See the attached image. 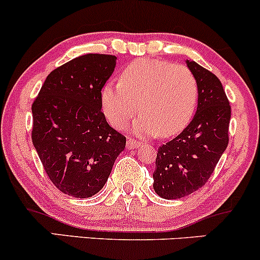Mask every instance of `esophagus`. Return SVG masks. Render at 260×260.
<instances>
[{
  "label": "esophagus",
  "instance_id": "1",
  "mask_svg": "<svg viewBox=\"0 0 260 260\" xmlns=\"http://www.w3.org/2000/svg\"><path fill=\"white\" fill-rule=\"evenodd\" d=\"M140 142L134 140V139H127L126 141V147L127 150H134V149H138L139 146H140Z\"/></svg>",
  "mask_w": 260,
  "mask_h": 260
}]
</instances>
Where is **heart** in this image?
Instances as JSON below:
<instances>
[{"label":"heart","mask_w":260,"mask_h":260,"mask_svg":"<svg viewBox=\"0 0 260 260\" xmlns=\"http://www.w3.org/2000/svg\"><path fill=\"white\" fill-rule=\"evenodd\" d=\"M198 99L194 74L182 64L158 59H138L122 71L120 82L102 90L103 111L111 125L122 129L138 110L134 122L138 135L170 138L191 120Z\"/></svg>","instance_id":"b5f03b06"}]
</instances>
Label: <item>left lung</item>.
<instances>
[{
  "instance_id": "8db88e82",
  "label": "left lung",
  "mask_w": 260,
  "mask_h": 260,
  "mask_svg": "<svg viewBox=\"0 0 260 260\" xmlns=\"http://www.w3.org/2000/svg\"><path fill=\"white\" fill-rule=\"evenodd\" d=\"M186 64L197 79V111L180 135L157 150L153 189L165 200L188 196L205 186L228 146L231 105L222 83L193 60Z\"/></svg>"
}]
</instances>
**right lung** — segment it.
<instances>
[{
  "label": "right lung",
  "mask_w": 260,
  "mask_h": 260,
  "mask_svg": "<svg viewBox=\"0 0 260 260\" xmlns=\"http://www.w3.org/2000/svg\"><path fill=\"white\" fill-rule=\"evenodd\" d=\"M115 55L84 54L51 72L32 104V141L59 191L94 196L107 183L126 139L107 122L102 89Z\"/></svg>",
  "instance_id": "add662e5"
}]
</instances>
